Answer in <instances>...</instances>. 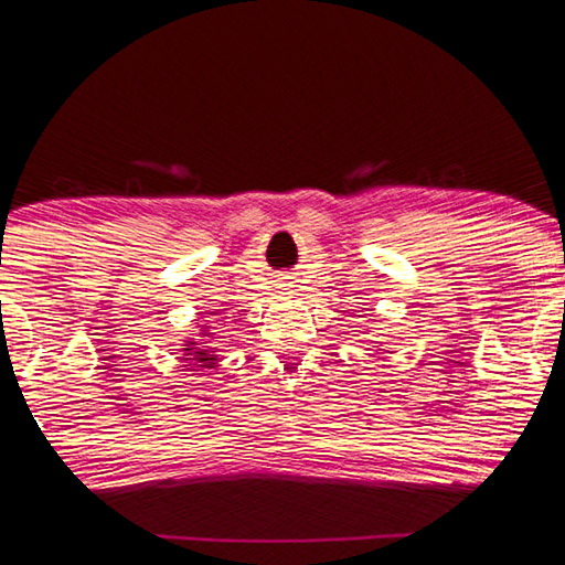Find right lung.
Masks as SVG:
<instances>
[{"label":"right lung","mask_w":565,"mask_h":565,"mask_svg":"<svg viewBox=\"0 0 565 565\" xmlns=\"http://www.w3.org/2000/svg\"><path fill=\"white\" fill-rule=\"evenodd\" d=\"M186 347L189 349H184L186 351L184 356H189V361H194V363H199V366H206V369H212L216 363V356H214L212 349L196 347V341H186Z\"/></svg>","instance_id":"obj_1"}]
</instances>
